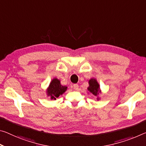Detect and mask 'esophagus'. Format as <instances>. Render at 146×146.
<instances>
[{"label": "esophagus", "mask_w": 146, "mask_h": 146, "mask_svg": "<svg viewBox=\"0 0 146 146\" xmlns=\"http://www.w3.org/2000/svg\"><path fill=\"white\" fill-rule=\"evenodd\" d=\"M73 88L76 90H77L78 89V85L77 84H73Z\"/></svg>", "instance_id": "obj_1"}]
</instances>
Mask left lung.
<instances>
[{"mask_svg": "<svg viewBox=\"0 0 146 146\" xmlns=\"http://www.w3.org/2000/svg\"><path fill=\"white\" fill-rule=\"evenodd\" d=\"M89 86L88 87V90L92 94L95 96H98L99 93H101L100 87H99V83L97 81L96 79L95 78H91L89 80ZM97 99H99V98H97Z\"/></svg>", "mask_w": 146, "mask_h": 146, "instance_id": "1", "label": "left lung"}]
</instances>
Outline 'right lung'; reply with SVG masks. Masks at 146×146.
Listing matches in <instances>:
<instances>
[{
  "label": "right lung",
  "mask_w": 146,
  "mask_h": 146,
  "mask_svg": "<svg viewBox=\"0 0 146 146\" xmlns=\"http://www.w3.org/2000/svg\"><path fill=\"white\" fill-rule=\"evenodd\" d=\"M68 87L66 86H62L60 84V80L56 78H53L50 82L49 86L47 90V96H50V99L56 100V98L63 94L67 90Z\"/></svg>",
  "instance_id": "add662e5"
}]
</instances>
